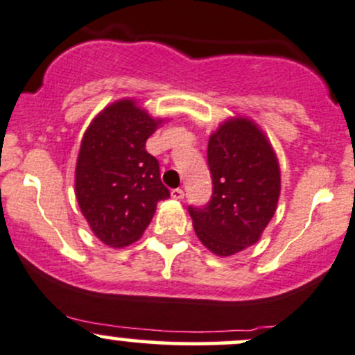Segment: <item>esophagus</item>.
Listing matches in <instances>:
<instances>
[{"label":"esophagus","instance_id":"34e87169","mask_svg":"<svg viewBox=\"0 0 355 355\" xmlns=\"http://www.w3.org/2000/svg\"><path fill=\"white\" fill-rule=\"evenodd\" d=\"M171 197L177 198V200H182V198L185 197L184 189H173V190H171Z\"/></svg>","mask_w":355,"mask_h":355}]
</instances>
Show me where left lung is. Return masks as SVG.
Returning a JSON list of instances; mask_svg holds the SVG:
<instances>
[{
	"mask_svg": "<svg viewBox=\"0 0 355 355\" xmlns=\"http://www.w3.org/2000/svg\"><path fill=\"white\" fill-rule=\"evenodd\" d=\"M212 197L189 205L198 239L219 256L251 246L271 220L279 197L275 151L251 121L224 123L209 139Z\"/></svg>",
	"mask_w": 355,
	"mask_h": 355,
	"instance_id": "8db88e82",
	"label": "left lung"
}]
</instances>
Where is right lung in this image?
<instances>
[{
    "mask_svg": "<svg viewBox=\"0 0 355 355\" xmlns=\"http://www.w3.org/2000/svg\"><path fill=\"white\" fill-rule=\"evenodd\" d=\"M157 124L133 101H119L92 121L83 138L77 202L94 234L111 248L138 241L158 202L170 197L158 159L145 150Z\"/></svg>",
    "mask_w": 355,
    "mask_h": 355,
    "instance_id": "add662e5",
    "label": "right lung"
}]
</instances>
